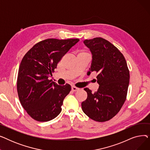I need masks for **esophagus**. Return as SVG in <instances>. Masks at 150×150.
Instances as JSON below:
<instances>
[{
	"mask_svg": "<svg viewBox=\"0 0 150 150\" xmlns=\"http://www.w3.org/2000/svg\"><path fill=\"white\" fill-rule=\"evenodd\" d=\"M78 89H79V88H76V87H75V86H72V88H71V90H72V91H73V92H76Z\"/></svg>",
	"mask_w": 150,
	"mask_h": 150,
	"instance_id": "1",
	"label": "esophagus"
}]
</instances>
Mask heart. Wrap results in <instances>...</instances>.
Masks as SVG:
<instances>
[{
  "instance_id": "1",
  "label": "heart",
  "mask_w": 150,
  "mask_h": 150,
  "mask_svg": "<svg viewBox=\"0 0 150 150\" xmlns=\"http://www.w3.org/2000/svg\"><path fill=\"white\" fill-rule=\"evenodd\" d=\"M85 53V52H80V53Z\"/></svg>"
}]
</instances>
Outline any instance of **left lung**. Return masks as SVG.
<instances>
[{"mask_svg": "<svg viewBox=\"0 0 150 150\" xmlns=\"http://www.w3.org/2000/svg\"><path fill=\"white\" fill-rule=\"evenodd\" d=\"M83 42L92 55L88 73L98 72L100 86L94 93L84 89L88 97L82 102V110L93 120L106 122L119 112L125 101L129 82L127 63L117 47L103 38L86 39Z\"/></svg>", "mask_w": 150, "mask_h": 150, "instance_id": "8db88e82", "label": "left lung"}]
</instances>
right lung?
<instances>
[{
	"label": "right lung",
	"instance_id": "right-lung-1",
	"mask_svg": "<svg viewBox=\"0 0 150 150\" xmlns=\"http://www.w3.org/2000/svg\"><path fill=\"white\" fill-rule=\"evenodd\" d=\"M79 39H47L36 44L22 59L17 90L21 103L28 115L39 122H48L61 111L69 84L59 86L49 80L57 64Z\"/></svg>",
	"mask_w": 150,
	"mask_h": 150
}]
</instances>
